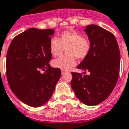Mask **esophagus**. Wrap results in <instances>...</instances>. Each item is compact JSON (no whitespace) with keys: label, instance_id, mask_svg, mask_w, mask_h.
I'll return each instance as SVG.
<instances>
[{"label":"esophagus","instance_id":"obj_1","mask_svg":"<svg viewBox=\"0 0 129 129\" xmlns=\"http://www.w3.org/2000/svg\"><path fill=\"white\" fill-rule=\"evenodd\" d=\"M66 72H67V71H63V70H62V71H61V73H62V74H65Z\"/></svg>","mask_w":129,"mask_h":129}]
</instances>
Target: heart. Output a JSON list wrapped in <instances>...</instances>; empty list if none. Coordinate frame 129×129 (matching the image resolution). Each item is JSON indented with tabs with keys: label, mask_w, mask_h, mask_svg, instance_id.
Instances as JSON below:
<instances>
[{
	"label": "heart",
	"mask_w": 129,
	"mask_h": 129,
	"mask_svg": "<svg viewBox=\"0 0 129 129\" xmlns=\"http://www.w3.org/2000/svg\"><path fill=\"white\" fill-rule=\"evenodd\" d=\"M50 51L53 56L60 55L66 49V55L52 61L53 67L68 71L76 65V58L82 59L87 57L91 49V41L86 36L75 31L61 33L60 39L53 38L50 41Z\"/></svg>",
	"instance_id": "obj_1"
}]
</instances>
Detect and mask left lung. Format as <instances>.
<instances>
[{
	"label": "left lung",
	"mask_w": 129,
	"mask_h": 129,
	"mask_svg": "<svg viewBox=\"0 0 129 129\" xmlns=\"http://www.w3.org/2000/svg\"><path fill=\"white\" fill-rule=\"evenodd\" d=\"M85 32L91 41V49L77 68L90 74L72 72L71 85L79 100L87 105H95L109 96L117 82L119 48L114 35L103 27L91 24Z\"/></svg>",
	"instance_id": "1"
}]
</instances>
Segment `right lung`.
I'll return each mask as SVG.
<instances>
[{
  "mask_svg": "<svg viewBox=\"0 0 129 129\" xmlns=\"http://www.w3.org/2000/svg\"><path fill=\"white\" fill-rule=\"evenodd\" d=\"M52 29L29 28L12 39L6 55V77L16 96L38 107L49 101L61 75L60 69L49 64ZM41 70L45 71L41 73Z\"/></svg>",
  "mask_w": 129,
  "mask_h": 129,
  "instance_id": "obj_1",
  "label": "right lung"
}]
</instances>
